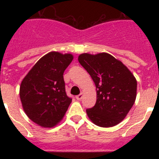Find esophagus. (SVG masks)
I'll list each match as a JSON object with an SVG mask.
<instances>
[{
	"label": "esophagus",
	"mask_w": 159,
	"mask_h": 159,
	"mask_svg": "<svg viewBox=\"0 0 159 159\" xmlns=\"http://www.w3.org/2000/svg\"><path fill=\"white\" fill-rule=\"evenodd\" d=\"M82 98H83V93H80V95H78L75 96V99H76L77 100H81V99H82Z\"/></svg>",
	"instance_id": "1"
}]
</instances>
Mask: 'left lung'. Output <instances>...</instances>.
<instances>
[{
	"mask_svg": "<svg viewBox=\"0 0 159 159\" xmlns=\"http://www.w3.org/2000/svg\"><path fill=\"white\" fill-rule=\"evenodd\" d=\"M78 60L96 87V102L86 110L89 119L102 127L119 124L134 103L136 79L121 61L108 53H83Z\"/></svg>",
	"mask_w": 159,
	"mask_h": 159,
	"instance_id": "obj_1",
	"label": "left lung"
}]
</instances>
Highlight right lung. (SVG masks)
<instances>
[{
	"mask_svg": "<svg viewBox=\"0 0 159 159\" xmlns=\"http://www.w3.org/2000/svg\"><path fill=\"white\" fill-rule=\"evenodd\" d=\"M71 54L51 52L32 67L22 80L20 97L28 117L43 127H52L63 119L71 102L65 92L64 72Z\"/></svg>",
	"mask_w": 159,
	"mask_h": 159,
	"instance_id": "add662e5",
	"label": "right lung"
}]
</instances>
